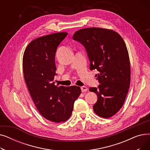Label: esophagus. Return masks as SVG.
Returning <instances> with one entry per match:
<instances>
[{
    "instance_id": "1",
    "label": "esophagus",
    "mask_w": 150,
    "mask_h": 150,
    "mask_svg": "<svg viewBox=\"0 0 150 150\" xmlns=\"http://www.w3.org/2000/svg\"><path fill=\"white\" fill-rule=\"evenodd\" d=\"M81 92H84L86 91H87L88 90V88L86 87V86H82V87H81Z\"/></svg>"
}]
</instances>
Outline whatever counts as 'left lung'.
Segmentation results:
<instances>
[{"label":"left lung","mask_w":150,"mask_h":150,"mask_svg":"<svg viewBox=\"0 0 150 150\" xmlns=\"http://www.w3.org/2000/svg\"><path fill=\"white\" fill-rule=\"evenodd\" d=\"M73 39L85 47L90 69L99 72L98 88L89 89L98 97L93 111L101 117H111L122 107L129 88L130 62L125 42L116 31L98 27L80 29Z\"/></svg>","instance_id":"obj_1"}]
</instances>
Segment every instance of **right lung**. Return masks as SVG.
<instances>
[{
  "label": "right lung",
  "instance_id": "1",
  "mask_svg": "<svg viewBox=\"0 0 150 150\" xmlns=\"http://www.w3.org/2000/svg\"><path fill=\"white\" fill-rule=\"evenodd\" d=\"M67 35L55 33L34 39L26 47L22 60L24 80L38 111L47 120L56 123L69 119L81 92L78 86H59L53 81L55 53Z\"/></svg>",
  "mask_w": 150,
  "mask_h": 150
}]
</instances>
